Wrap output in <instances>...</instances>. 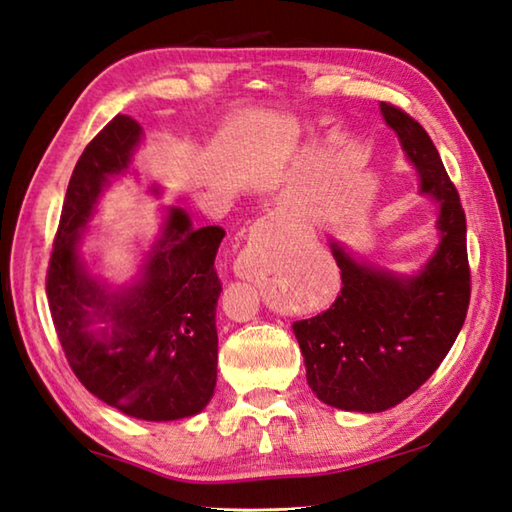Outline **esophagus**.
<instances>
[{"label":"esophagus","instance_id":"obj_1","mask_svg":"<svg viewBox=\"0 0 512 512\" xmlns=\"http://www.w3.org/2000/svg\"><path fill=\"white\" fill-rule=\"evenodd\" d=\"M284 219H286V215H284L282 210L268 212L266 217H262V219H259L257 224H255V237H257V235H262V232H264V230H268V228H273V226H280ZM237 273H239V266H237Z\"/></svg>","mask_w":512,"mask_h":512}]
</instances>
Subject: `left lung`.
Here are the masks:
<instances>
[{
  "label": "left lung",
  "instance_id": "1",
  "mask_svg": "<svg viewBox=\"0 0 512 512\" xmlns=\"http://www.w3.org/2000/svg\"><path fill=\"white\" fill-rule=\"evenodd\" d=\"M380 114L439 206V246L416 275L360 262L331 241L342 288L311 320L293 322L306 383L322 403L347 412H385L430 378L457 340L470 304L466 215L459 192L425 129L389 102Z\"/></svg>",
  "mask_w": 512,
  "mask_h": 512
}]
</instances>
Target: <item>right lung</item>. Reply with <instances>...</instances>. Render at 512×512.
Here are the masks:
<instances>
[{"mask_svg": "<svg viewBox=\"0 0 512 512\" xmlns=\"http://www.w3.org/2000/svg\"><path fill=\"white\" fill-rule=\"evenodd\" d=\"M141 141L143 127L118 114L85 147L64 197L46 297L64 356L91 394L127 416L176 421L199 414L215 394V257L224 228H192L188 212L167 208L141 277L118 291L80 257L102 190L129 170Z\"/></svg>", "mask_w": 512, "mask_h": 512, "instance_id": "1", "label": "right lung"}]
</instances>
